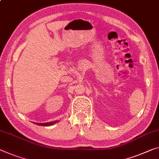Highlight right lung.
<instances>
[{
    "mask_svg": "<svg viewBox=\"0 0 159 159\" xmlns=\"http://www.w3.org/2000/svg\"><path fill=\"white\" fill-rule=\"evenodd\" d=\"M59 121L56 120V121H53V122H45V123H35V124L39 126H45V127H48V126H51L54 124H56Z\"/></svg>",
    "mask_w": 159,
    "mask_h": 159,
    "instance_id": "obj_1",
    "label": "right lung"
}]
</instances>
